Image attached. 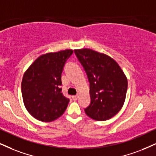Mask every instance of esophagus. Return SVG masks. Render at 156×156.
Returning <instances> with one entry per match:
<instances>
[{
  "instance_id": "34e87169",
  "label": "esophagus",
  "mask_w": 156,
  "mask_h": 156,
  "mask_svg": "<svg viewBox=\"0 0 156 156\" xmlns=\"http://www.w3.org/2000/svg\"><path fill=\"white\" fill-rule=\"evenodd\" d=\"M78 98H79V95H74V96H73L72 98H73V100H74V101H76V100L78 99Z\"/></svg>"
}]
</instances>
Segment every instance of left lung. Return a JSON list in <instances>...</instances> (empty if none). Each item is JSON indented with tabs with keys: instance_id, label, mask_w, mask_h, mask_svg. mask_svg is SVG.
Instances as JSON below:
<instances>
[{
	"instance_id": "obj_1",
	"label": "left lung",
	"mask_w": 156,
	"mask_h": 156,
	"mask_svg": "<svg viewBox=\"0 0 156 156\" xmlns=\"http://www.w3.org/2000/svg\"><path fill=\"white\" fill-rule=\"evenodd\" d=\"M87 73L91 103L85 113L96 121H105L122 109L126 99L127 78L118 63L104 53L89 48L74 50Z\"/></svg>"
}]
</instances>
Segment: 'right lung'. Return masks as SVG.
<instances>
[{
  "label": "right lung",
  "mask_w": 156,
  "mask_h": 156,
  "mask_svg": "<svg viewBox=\"0 0 156 156\" xmlns=\"http://www.w3.org/2000/svg\"><path fill=\"white\" fill-rule=\"evenodd\" d=\"M73 50L41 55L23 76L22 93L25 108L34 118L51 122L62 116L69 100L61 93V73Z\"/></svg>",
  "instance_id": "right-lung-1"
}]
</instances>
